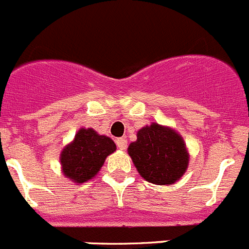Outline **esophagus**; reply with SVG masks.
Masks as SVG:
<instances>
[{"label": "esophagus", "instance_id": "obj_1", "mask_svg": "<svg viewBox=\"0 0 249 249\" xmlns=\"http://www.w3.org/2000/svg\"><path fill=\"white\" fill-rule=\"evenodd\" d=\"M116 146H118V149L120 150H125L127 147V141L123 138L116 139Z\"/></svg>", "mask_w": 249, "mask_h": 249}]
</instances>
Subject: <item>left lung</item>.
Returning <instances> with one entry per match:
<instances>
[{"instance_id":"8db88e82","label":"left lung","mask_w":249,"mask_h":249,"mask_svg":"<svg viewBox=\"0 0 249 249\" xmlns=\"http://www.w3.org/2000/svg\"><path fill=\"white\" fill-rule=\"evenodd\" d=\"M127 154L141 178L154 185H174L189 167V150L182 136L158 123L138 130Z\"/></svg>"}]
</instances>
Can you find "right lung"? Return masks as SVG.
Instances as JSON below:
<instances>
[{"label":"right lung","instance_id":"add662e5","mask_svg":"<svg viewBox=\"0 0 249 249\" xmlns=\"http://www.w3.org/2000/svg\"><path fill=\"white\" fill-rule=\"evenodd\" d=\"M116 150L109 136L100 135L91 127H80L74 139L60 151L62 172L75 183H84L95 178L105 159Z\"/></svg>","mask_w":249,"mask_h":249}]
</instances>
